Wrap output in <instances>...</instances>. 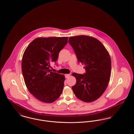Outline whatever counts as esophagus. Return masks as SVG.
<instances>
[{"label":"esophagus","mask_w":134,"mask_h":134,"mask_svg":"<svg viewBox=\"0 0 134 134\" xmlns=\"http://www.w3.org/2000/svg\"><path fill=\"white\" fill-rule=\"evenodd\" d=\"M69 76H70V74H65V77L66 78H68L69 77Z\"/></svg>","instance_id":"esophagus-1"}]
</instances>
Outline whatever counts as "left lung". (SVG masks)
<instances>
[{"mask_svg": "<svg viewBox=\"0 0 134 134\" xmlns=\"http://www.w3.org/2000/svg\"><path fill=\"white\" fill-rule=\"evenodd\" d=\"M69 43L79 63L84 64L85 73H73L76 83L72 87L77 97L84 102H93L104 92L111 73V60L102 43L93 37L84 35L71 37Z\"/></svg>", "mask_w": 134, "mask_h": 134, "instance_id": "1", "label": "left lung"}]
</instances>
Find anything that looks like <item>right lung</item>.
Masks as SVG:
<instances>
[{"mask_svg": "<svg viewBox=\"0 0 134 134\" xmlns=\"http://www.w3.org/2000/svg\"><path fill=\"white\" fill-rule=\"evenodd\" d=\"M68 43V37L38 38L33 40L25 51L21 69L26 86L39 100L55 102L61 96L65 77L50 69L59 53Z\"/></svg>", "mask_w": 134, "mask_h": 134, "instance_id": "1", "label": "right lung"}]
</instances>
